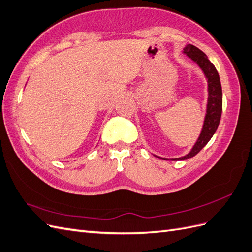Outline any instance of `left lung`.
Wrapping results in <instances>:
<instances>
[{"label": "left lung", "instance_id": "8db88e82", "mask_svg": "<svg viewBox=\"0 0 252 252\" xmlns=\"http://www.w3.org/2000/svg\"><path fill=\"white\" fill-rule=\"evenodd\" d=\"M184 54L189 57L191 60L195 62L197 65L203 70V73L208 82V100H207V109L204 120V126L202 128L196 142L194 143L191 151L179 158H171V160H186L189 158L195 156L200 150H202L209 140L211 139L214 133L217 132L218 126L220 125V120L221 116L222 110V93L221 85L220 81V76L217 68L208 59L205 53L194 46L192 44H187L184 47ZM161 159L168 160L167 158H162L155 155Z\"/></svg>", "mask_w": 252, "mask_h": 252}]
</instances>
